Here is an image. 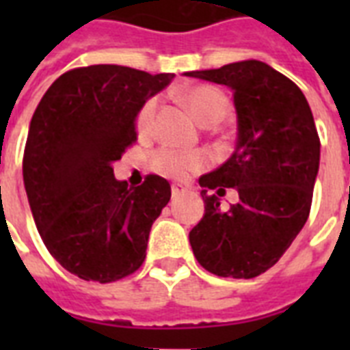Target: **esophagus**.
<instances>
[{"label":"esophagus","instance_id":"34e87169","mask_svg":"<svg viewBox=\"0 0 350 350\" xmlns=\"http://www.w3.org/2000/svg\"><path fill=\"white\" fill-rule=\"evenodd\" d=\"M189 191L185 185H181V183H172V196L178 198V196H183L185 192Z\"/></svg>","mask_w":350,"mask_h":350}]
</instances>
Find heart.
Masks as SVG:
<instances>
[{
    "mask_svg": "<svg viewBox=\"0 0 350 350\" xmlns=\"http://www.w3.org/2000/svg\"><path fill=\"white\" fill-rule=\"evenodd\" d=\"M183 101L189 107V111L192 112V116L196 118L202 125L216 121L218 123L227 112V100L225 96L214 87L208 85H196V87H189L183 90ZM156 111V100L145 101V105L142 107V111L137 114V129L145 131L150 125V120ZM207 158L203 152H181V150H174V148H159L152 154V167L158 172L163 174L176 176L181 178L185 176L189 170L202 169L205 165Z\"/></svg>",
    "mask_w": 350,
    "mask_h": 350,
    "instance_id": "b5f03b06",
    "label": "heart"
}]
</instances>
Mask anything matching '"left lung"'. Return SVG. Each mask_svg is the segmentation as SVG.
Here are the masks:
<instances>
[{
  "mask_svg": "<svg viewBox=\"0 0 350 350\" xmlns=\"http://www.w3.org/2000/svg\"><path fill=\"white\" fill-rule=\"evenodd\" d=\"M232 90L238 137L232 156L200 178L205 214L189 232L203 269L224 278H256L291 247L309 218L320 169V137L304 92L258 59L185 72ZM229 186L238 204L221 211Z\"/></svg>",
  "mask_w": 350,
  "mask_h": 350,
  "instance_id": "1",
  "label": "left lung"
}]
</instances>
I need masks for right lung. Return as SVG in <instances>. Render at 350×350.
Instances as JSON below:
<instances>
[{
	"label": "right lung",
	"mask_w": 350,
	"mask_h": 350,
	"mask_svg": "<svg viewBox=\"0 0 350 350\" xmlns=\"http://www.w3.org/2000/svg\"><path fill=\"white\" fill-rule=\"evenodd\" d=\"M172 78L121 65L74 68L49 87L30 120L23 156L30 211L49 252L81 280L116 282L145 260L169 181L147 176L129 187L112 165L136 139L145 101Z\"/></svg>",
	"instance_id": "obj_1"
}]
</instances>
